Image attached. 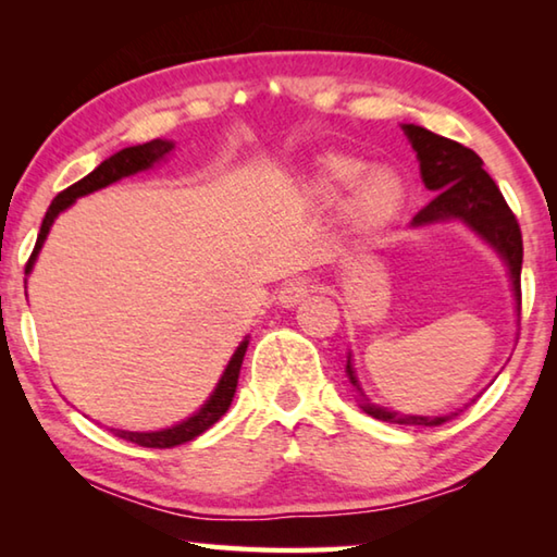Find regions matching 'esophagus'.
Masks as SVG:
<instances>
[{"mask_svg":"<svg viewBox=\"0 0 557 557\" xmlns=\"http://www.w3.org/2000/svg\"><path fill=\"white\" fill-rule=\"evenodd\" d=\"M312 280L309 277H297V280H289L285 285L280 287L277 292V305L280 307H297L299 301H305V297L312 292Z\"/></svg>","mask_w":557,"mask_h":557,"instance_id":"esophagus-1","label":"esophagus"}]
</instances>
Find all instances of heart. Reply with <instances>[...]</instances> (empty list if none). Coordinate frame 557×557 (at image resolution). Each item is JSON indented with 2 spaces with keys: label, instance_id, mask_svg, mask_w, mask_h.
<instances>
[{
  "label": "heart",
  "instance_id": "1",
  "mask_svg": "<svg viewBox=\"0 0 557 557\" xmlns=\"http://www.w3.org/2000/svg\"><path fill=\"white\" fill-rule=\"evenodd\" d=\"M348 194L342 221L356 235H375L400 219L408 206V186L393 169H373L358 157L322 154L309 164L305 196L314 206H332Z\"/></svg>",
  "mask_w": 557,
  "mask_h": 557
}]
</instances>
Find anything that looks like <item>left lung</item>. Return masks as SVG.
<instances>
[{
    "label": "left lung",
    "instance_id": "8db88e82",
    "mask_svg": "<svg viewBox=\"0 0 557 557\" xmlns=\"http://www.w3.org/2000/svg\"><path fill=\"white\" fill-rule=\"evenodd\" d=\"M405 137L412 145L420 162V176L430 191H435L425 209L412 219V228H428L435 223L459 221L469 231H474L508 268V280L513 287L516 312H521V265H523V240L516 215L508 209L494 178L484 172V162L469 147L455 139L440 137L420 125H403ZM346 375L361 395V408L371 418L395 425H422L437 428L457 412L449 414H405L371 403L358 385L351 354L346 361ZM461 412V410H459Z\"/></svg>",
    "mask_w": 557,
    "mask_h": 557
}]
</instances>
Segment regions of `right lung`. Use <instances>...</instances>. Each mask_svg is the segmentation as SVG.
I'll list each match as a JSON object with an SVG mask.
<instances>
[{"label": "right lung", "instance_id": "add662e5", "mask_svg": "<svg viewBox=\"0 0 557 557\" xmlns=\"http://www.w3.org/2000/svg\"><path fill=\"white\" fill-rule=\"evenodd\" d=\"M172 149H174L172 139H152V143L120 149V152L108 157L106 162H100L96 169H92L88 176H83L81 182H75L73 186H69L65 191L55 196L49 206V211H46V215H44V223H41L39 238H36L32 258H29V262H26V275H32L34 262H36V258H39V252L44 248L46 235H49L53 221L59 219L65 209H71V206L78 201L81 196L100 191V188H106L110 184L120 182V178L132 176L137 172H147V169H152L154 164H159L162 159L172 154ZM24 289H26V280H24ZM248 344H250V336H245L240 346L235 348V354L231 356L228 366H225L221 381L215 383V388L209 395V400H206L201 408L191 414V418L182 420L178 425L154 430V432H129V430H115V428H112L110 432L115 437L135 442V445H139V447H159V449L184 445V442H191L194 437L203 435V432L211 425H215V422L221 420V414H225V410L231 408L235 388H238V375H240L245 351H248Z\"/></svg>", "mask_w": 557, "mask_h": 557}]
</instances>
